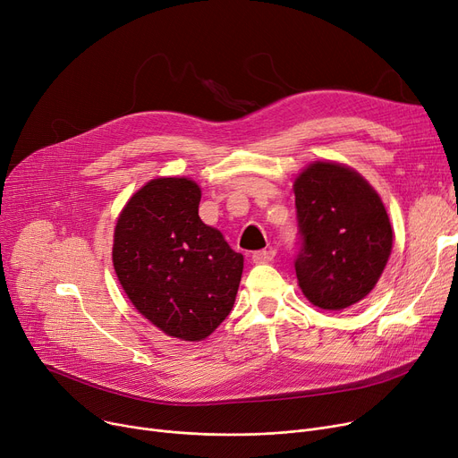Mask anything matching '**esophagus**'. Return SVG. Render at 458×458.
I'll return each mask as SVG.
<instances>
[{
	"mask_svg": "<svg viewBox=\"0 0 458 458\" xmlns=\"http://www.w3.org/2000/svg\"><path fill=\"white\" fill-rule=\"evenodd\" d=\"M276 257V250H260V251H255L253 255H251V259H253V263H257V265H265V263H270V260Z\"/></svg>",
	"mask_w": 458,
	"mask_h": 458,
	"instance_id": "obj_1",
	"label": "esophagus"
}]
</instances>
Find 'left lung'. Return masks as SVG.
Returning a JSON list of instances; mask_svg holds the SVG:
<instances>
[{"label": "left lung", "mask_w": 458, "mask_h": 458, "mask_svg": "<svg viewBox=\"0 0 458 458\" xmlns=\"http://www.w3.org/2000/svg\"><path fill=\"white\" fill-rule=\"evenodd\" d=\"M301 246L298 285L313 306L341 311L371 293L394 244L380 195L358 171L315 162L294 181Z\"/></svg>", "instance_id": "left-lung-1"}]
</instances>
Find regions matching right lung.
<instances>
[{"mask_svg": "<svg viewBox=\"0 0 458 458\" xmlns=\"http://www.w3.org/2000/svg\"><path fill=\"white\" fill-rule=\"evenodd\" d=\"M201 188L152 179L117 217L114 268L134 308L164 334L203 341L231 313L244 257L199 217Z\"/></svg>", "mask_w": 458, "mask_h": 458, "instance_id": "right-lung-1", "label": "right lung"}]
</instances>
